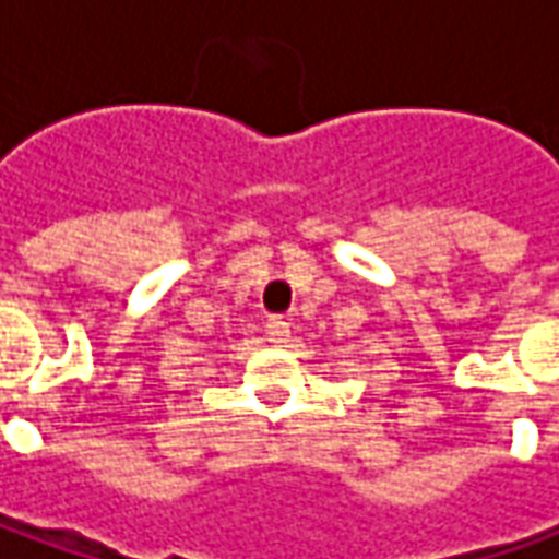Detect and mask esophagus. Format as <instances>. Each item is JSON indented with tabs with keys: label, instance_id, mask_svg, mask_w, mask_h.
Masks as SVG:
<instances>
[{
	"label": "esophagus",
	"instance_id": "34e87169",
	"mask_svg": "<svg viewBox=\"0 0 559 559\" xmlns=\"http://www.w3.org/2000/svg\"><path fill=\"white\" fill-rule=\"evenodd\" d=\"M266 338L275 344V347H284L290 341V323L281 320V317H269L266 320Z\"/></svg>",
	"mask_w": 559,
	"mask_h": 559
}]
</instances>
